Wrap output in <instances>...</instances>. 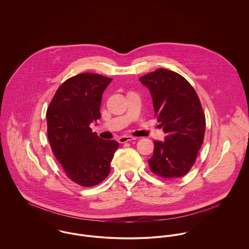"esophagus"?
Masks as SVG:
<instances>
[{
  "label": "esophagus",
  "instance_id": "34e87169",
  "mask_svg": "<svg viewBox=\"0 0 249 249\" xmlns=\"http://www.w3.org/2000/svg\"><path fill=\"white\" fill-rule=\"evenodd\" d=\"M136 140V137H132V136H122L121 138H119V142L124 143V142H131Z\"/></svg>",
  "mask_w": 249,
  "mask_h": 249
}]
</instances>
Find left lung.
Here are the masks:
<instances>
[{
  "mask_svg": "<svg viewBox=\"0 0 249 249\" xmlns=\"http://www.w3.org/2000/svg\"><path fill=\"white\" fill-rule=\"evenodd\" d=\"M139 79L149 89L154 116L167 133L164 142H153L149 169L160 178H182L196 163L204 140L206 121L199 98L176 71L161 68Z\"/></svg>",
  "mask_w": 249,
  "mask_h": 249,
  "instance_id": "left-lung-1",
  "label": "left lung"
}]
</instances>
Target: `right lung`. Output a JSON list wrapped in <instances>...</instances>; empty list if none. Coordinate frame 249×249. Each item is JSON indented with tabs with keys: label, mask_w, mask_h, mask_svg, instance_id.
<instances>
[{
	"label": "right lung",
	"mask_w": 249,
	"mask_h": 249,
	"mask_svg": "<svg viewBox=\"0 0 249 249\" xmlns=\"http://www.w3.org/2000/svg\"><path fill=\"white\" fill-rule=\"evenodd\" d=\"M112 78L83 72L65 80L47 109V134L52 151L65 175L82 187H92L110 174L119 143L103 140L90 124L101 118L103 93Z\"/></svg>",
	"instance_id": "1"
}]
</instances>
